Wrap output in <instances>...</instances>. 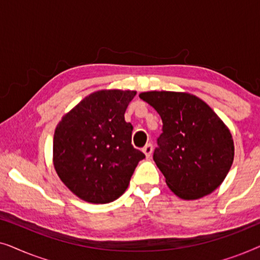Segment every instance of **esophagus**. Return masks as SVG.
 <instances>
[{
  "label": "esophagus",
  "instance_id": "1",
  "mask_svg": "<svg viewBox=\"0 0 260 260\" xmlns=\"http://www.w3.org/2000/svg\"><path fill=\"white\" fill-rule=\"evenodd\" d=\"M143 152L145 154V156H147V157H150L151 154H152V144L148 143L147 145H145V147L143 148Z\"/></svg>",
  "mask_w": 260,
  "mask_h": 260
}]
</instances>
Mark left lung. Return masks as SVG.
Listing matches in <instances>:
<instances>
[{
  "instance_id": "1",
  "label": "left lung",
  "mask_w": 260,
  "mask_h": 260,
  "mask_svg": "<svg viewBox=\"0 0 260 260\" xmlns=\"http://www.w3.org/2000/svg\"><path fill=\"white\" fill-rule=\"evenodd\" d=\"M140 98L161 116L162 134L152 157L172 191L184 200H194L215 190L233 163L229 127L193 94L150 91Z\"/></svg>"
}]
</instances>
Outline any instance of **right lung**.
<instances>
[{"instance_id": "add662e5", "label": "right lung", "mask_w": 260, "mask_h": 260, "mask_svg": "<svg viewBox=\"0 0 260 260\" xmlns=\"http://www.w3.org/2000/svg\"><path fill=\"white\" fill-rule=\"evenodd\" d=\"M136 91L103 90L62 117L53 138V162L69 189L91 204H108L129 186L143 152L131 144L124 113Z\"/></svg>"}]
</instances>
